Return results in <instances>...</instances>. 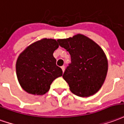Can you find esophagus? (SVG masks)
I'll use <instances>...</instances> for the list:
<instances>
[{
    "label": "esophagus",
    "mask_w": 124,
    "mask_h": 124,
    "mask_svg": "<svg viewBox=\"0 0 124 124\" xmlns=\"http://www.w3.org/2000/svg\"><path fill=\"white\" fill-rule=\"evenodd\" d=\"M61 68H62V72H64V69H65V67H64V66H62V67H61Z\"/></svg>",
    "instance_id": "esophagus-1"
}]
</instances>
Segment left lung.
I'll return each mask as SVG.
<instances>
[{"mask_svg": "<svg viewBox=\"0 0 124 124\" xmlns=\"http://www.w3.org/2000/svg\"><path fill=\"white\" fill-rule=\"evenodd\" d=\"M58 41L70 54L71 64L62 77L71 92L83 97L98 92L108 70V61L103 49L91 39L80 33Z\"/></svg>", "mask_w": 124, "mask_h": 124, "instance_id": "left-lung-1", "label": "left lung"}]
</instances>
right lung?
Returning a JSON list of instances; mask_svg holds the SVG:
<instances>
[{
    "instance_id": "1",
    "label": "right lung",
    "mask_w": 124,
    "mask_h": 124,
    "mask_svg": "<svg viewBox=\"0 0 124 124\" xmlns=\"http://www.w3.org/2000/svg\"><path fill=\"white\" fill-rule=\"evenodd\" d=\"M58 47V40L43 38L20 54L16 62V74L24 91L32 95H43L50 90L54 80L62 77V69L56 66L53 56Z\"/></svg>"
}]
</instances>
